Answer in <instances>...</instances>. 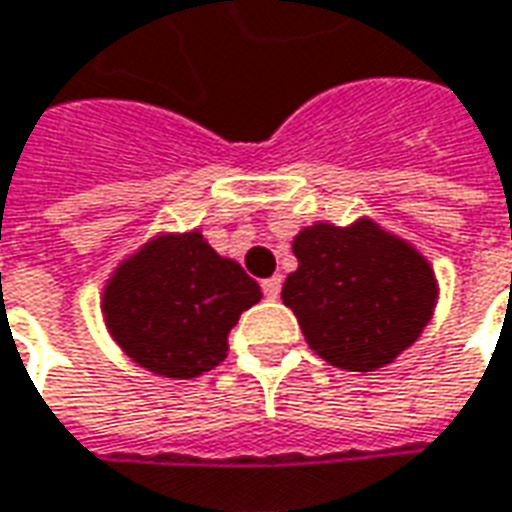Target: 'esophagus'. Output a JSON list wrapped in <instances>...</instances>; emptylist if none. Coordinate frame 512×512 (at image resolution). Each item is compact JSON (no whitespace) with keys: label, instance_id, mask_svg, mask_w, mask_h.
<instances>
[{"label":"esophagus","instance_id":"obj_1","mask_svg":"<svg viewBox=\"0 0 512 512\" xmlns=\"http://www.w3.org/2000/svg\"><path fill=\"white\" fill-rule=\"evenodd\" d=\"M282 291V277L280 274H274V277H268V280H263V293H266L268 299H277Z\"/></svg>","mask_w":512,"mask_h":512}]
</instances>
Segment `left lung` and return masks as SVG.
I'll return each mask as SVG.
<instances>
[{
    "instance_id": "left-lung-1",
    "label": "left lung",
    "mask_w": 512,
    "mask_h": 512,
    "mask_svg": "<svg viewBox=\"0 0 512 512\" xmlns=\"http://www.w3.org/2000/svg\"><path fill=\"white\" fill-rule=\"evenodd\" d=\"M282 285L307 346L330 366L380 371L418 341L438 305V277L416 246L360 216L316 221L293 238Z\"/></svg>"
}]
</instances>
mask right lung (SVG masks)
Masks as SVG:
<instances>
[{"instance_id":"right-lung-1","label":"right lung","mask_w":512,"mask_h":512,"mask_svg":"<svg viewBox=\"0 0 512 512\" xmlns=\"http://www.w3.org/2000/svg\"><path fill=\"white\" fill-rule=\"evenodd\" d=\"M263 299L238 260L202 230L155 232L119 260L102 288V318L119 349L146 371L194 380L227 357V335Z\"/></svg>"}]
</instances>
